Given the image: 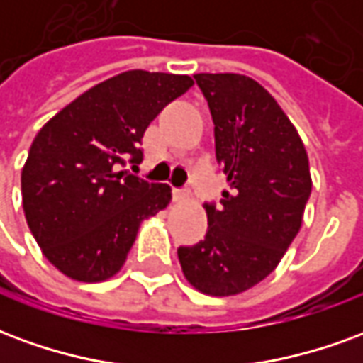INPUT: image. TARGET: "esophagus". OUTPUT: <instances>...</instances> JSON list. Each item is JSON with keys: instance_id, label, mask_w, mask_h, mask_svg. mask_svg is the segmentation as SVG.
<instances>
[{"instance_id": "34e87169", "label": "esophagus", "mask_w": 363, "mask_h": 363, "mask_svg": "<svg viewBox=\"0 0 363 363\" xmlns=\"http://www.w3.org/2000/svg\"><path fill=\"white\" fill-rule=\"evenodd\" d=\"M186 196H189V194H186L184 190H181V189L173 190V200H174V202H184V200H186Z\"/></svg>"}]
</instances>
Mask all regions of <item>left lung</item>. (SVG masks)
<instances>
[{
  "instance_id": "1",
  "label": "left lung",
  "mask_w": 363,
  "mask_h": 363,
  "mask_svg": "<svg viewBox=\"0 0 363 363\" xmlns=\"http://www.w3.org/2000/svg\"><path fill=\"white\" fill-rule=\"evenodd\" d=\"M213 120L216 159L228 174L221 206L206 204L208 231L179 247L184 278L206 296H237L278 267L311 194L307 151L286 112L241 74H196Z\"/></svg>"
}]
</instances>
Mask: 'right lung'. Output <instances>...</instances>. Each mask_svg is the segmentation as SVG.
Wrapping results in <instances>:
<instances>
[{"label":"right lung","instance_id":"right-lung-1","mask_svg":"<svg viewBox=\"0 0 363 363\" xmlns=\"http://www.w3.org/2000/svg\"><path fill=\"white\" fill-rule=\"evenodd\" d=\"M192 85L189 75L130 69L85 91L36 134L21 173L23 210L44 257L67 278H112L140 223L171 202L169 184L120 167L142 163L150 122Z\"/></svg>","mask_w":363,"mask_h":363}]
</instances>
